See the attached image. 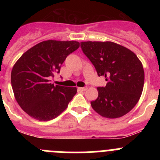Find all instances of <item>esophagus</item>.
Masks as SVG:
<instances>
[{"label": "esophagus", "mask_w": 160, "mask_h": 160, "mask_svg": "<svg viewBox=\"0 0 160 160\" xmlns=\"http://www.w3.org/2000/svg\"><path fill=\"white\" fill-rule=\"evenodd\" d=\"M87 90H88L87 87H84V88H78V90H80V91H85Z\"/></svg>", "instance_id": "34e87169"}]
</instances>
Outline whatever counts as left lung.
Returning a JSON list of instances; mask_svg holds the SVG:
<instances>
[{
	"instance_id": "obj_1",
	"label": "left lung",
	"mask_w": 160,
	"mask_h": 160,
	"mask_svg": "<svg viewBox=\"0 0 160 160\" xmlns=\"http://www.w3.org/2000/svg\"><path fill=\"white\" fill-rule=\"evenodd\" d=\"M80 47L98 75L104 76L108 82L105 87L98 88V98L90 102L93 110L108 118L129 112L144 85V70L136 55L112 42H82Z\"/></svg>"
}]
</instances>
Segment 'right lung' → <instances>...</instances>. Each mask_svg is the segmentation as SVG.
Masks as SVG:
<instances>
[{
  "label": "right lung",
  "instance_id": "1",
  "mask_svg": "<svg viewBox=\"0 0 160 160\" xmlns=\"http://www.w3.org/2000/svg\"><path fill=\"white\" fill-rule=\"evenodd\" d=\"M76 41L47 40L25 52L11 70V86L22 110L38 121L59 116L77 93V88L56 85L50 78L60 72L66 58L77 50Z\"/></svg>",
  "mask_w": 160,
  "mask_h": 160
}]
</instances>
